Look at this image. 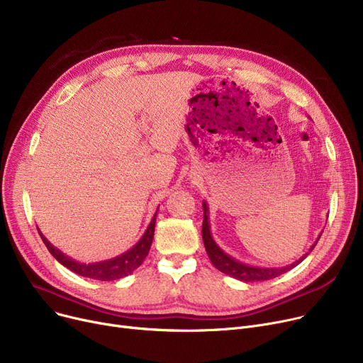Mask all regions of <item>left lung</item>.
<instances>
[{"instance_id":"1","label":"left lung","mask_w":363,"mask_h":363,"mask_svg":"<svg viewBox=\"0 0 363 363\" xmlns=\"http://www.w3.org/2000/svg\"><path fill=\"white\" fill-rule=\"evenodd\" d=\"M201 235H203V242L206 247V252L208 255V259L212 260L213 266L216 269H219L220 272L230 275L235 279L244 281V282H257V281H268L272 278H277L285 272H289L290 269L296 268L298 263H301L304 259L308 257V255L315 249V245L318 244L319 238L322 234H319V237L316 238V241L311 245L309 253L303 255L298 260L293 262L291 264L287 266H272V268H266V266H253V264H247L242 263L237 259H234L233 256L226 255L220 247L216 244V241L212 237L211 233V222H208V207L207 203L203 201V228H201Z\"/></svg>"}]
</instances>
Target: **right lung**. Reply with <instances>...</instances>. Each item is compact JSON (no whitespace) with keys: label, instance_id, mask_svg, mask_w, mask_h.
<instances>
[{"label":"right lung","instance_id":"add662e5","mask_svg":"<svg viewBox=\"0 0 363 363\" xmlns=\"http://www.w3.org/2000/svg\"><path fill=\"white\" fill-rule=\"evenodd\" d=\"M156 216H157V212L155 213V216H152L144 235L140 238V241L135 245L132 247V249H129L128 252H125L116 257H111V259H107L103 262H95V263L76 262L74 259L66 256L59 249H55V247L43 235V233L40 230H38V233H40L44 244L47 245L48 252L54 256V259L57 262H60L63 266H66V268L70 269L72 272L78 274L81 277H85V278H92V279H99V281H114V279H121V278L132 274L138 268V266H141V263L147 257L151 242H152V237H155Z\"/></svg>","mask_w":363,"mask_h":363}]
</instances>
